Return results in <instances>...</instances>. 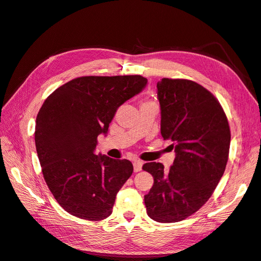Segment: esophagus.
Instances as JSON below:
<instances>
[{
  "label": "esophagus",
  "instance_id": "esophagus-1",
  "mask_svg": "<svg viewBox=\"0 0 261 261\" xmlns=\"http://www.w3.org/2000/svg\"><path fill=\"white\" fill-rule=\"evenodd\" d=\"M133 164H134V171H135V172L141 171V168H143V161L136 160V161H134Z\"/></svg>",
  "mask_w": 261,
  "mask_h": 261
}]
</instances>
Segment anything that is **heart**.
Segmentation results:
<instances>
[{
	"instance_id": "1",
	"label": "heart",
	"mask_w": 261,
	"mask_h": 261,
	"mask_svg": "<svg viewBox=\"0 0 261 261\" xmlns=\"http://www.w3.org/2000/svg\"><path fill=\"white\" fill-rule=\"evenodd\" d=\"M145 103H148V102H145Z\"/></svg>"
}]
</instances>
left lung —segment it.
I'll return each mask as SVG.
<instances>
[{"instance_id": "8db88e82", "label": "left lung", "mask_w": 261, "mask_h": 261, "mask_svg": "<svg viewBox=\"0 0 261 261\" xmlns=\"http://www.w3.org/2000/svg\"><path fill=\"white\" fill-rule=\"evenodd\" d=\"M156 88L161 135L173 141L176 155L168 171L160 162L143 165L153 176L145 204L152 220L172 223L194 215L215 192L225 171L231 132L220 102L201 85L162 78Z\"/></svg>"}]
</instances>
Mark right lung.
I'll return each mask as SVG.
<instances>
[{
	"mask_svg": "<svg viewBox=\"0 0 261 261\" xmlns=\"http://www.w3.org/2000/svg\"><path fill=\"white\" fill-rule=\"evenodd\" d=\"M140 75L83 76L45 99L35 141L46 185L60 206L77 218L100 221L112 213L117 192L133 173L130 161L94 154L117 108L147 85Z\"/></svg>",
	"mask_w": 261,
	"mask_h": 261,
	"instance_id": "add662e5",
	"label": "right lung"
}]
</instances>
